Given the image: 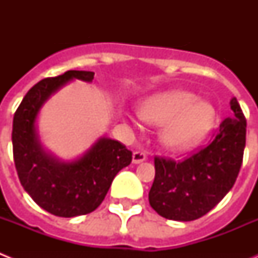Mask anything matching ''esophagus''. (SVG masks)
Returning <instances> with one entry per match:
<instances>
[{
	"mask_svg": "<svg viewBox=\"0 0 258 258\" xmlns=\"http://www.w3.org/2000/svg\"><path fill=\"white\" fill-rule=\"evenodd\" d=\"M147 159V155L145 154V152L142 151H136L133 154V163L134 164H140V163H143V161Z\"/></svg>",
	"mask_w": 258,
	"mask_h": 258,
	"instance_id": "esophagus-1",
	"label": "esophagus"
}]
</instances>
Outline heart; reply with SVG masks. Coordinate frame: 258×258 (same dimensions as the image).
Instances as JSON below:
<instances>
[{"instance_id": "b5f03b06", "label": "heart", "mask_w": 258, "mask_h": 258, "mask_svg": "<svg viewBox=\"0 0 258 258\" xmlns=\"http://www.w3.org/2000/svg\"><path fill=\"white\" fill-rule=\"evenodd\" d=\"M141 117L150 124H163L160 141L173 151L199 143L216 122V109L206 101L184 90H172L146 99L140 109Z\"/></svg>"}]
</instances>
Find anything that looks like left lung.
<instances>
[{"mask_svg": "<svg viewBox=\"0 0 258 258\" xmlns=\"http://www.w3.org/2000/svg\"><path fill=\"white\" fill-rule=\"evenodd\" d=\"M234 118H225L207 147L183 161L155 156L150 206L161 217L194 221L217 206L232 188L243 163L247 121L236 98Z\"/></svg>", "mask_w": 258, "mask_h": 258, "instance_id": "8db88e82", "label": "left lung"}]
</instances>
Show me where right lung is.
Returning <instances> with one entry per match:
<instances>
[{"instance_id":"1","label":"right lung","mask_w":258,"mask_h":258,"mask_svg":"<svg viewBox=\"0 0 258 258\" xmlns=\"http://www.w3.org/2000/svg\"><path fill=\"white\" fill-rule=\"evenodd\" d=\"M92 83L94 72L67 71L29 89L14 115L13 154L18 177L36 204L58 217H76L101 206L115 175L132 163L118 141L99 138L81 157L60 161L41 146L36 118L41 107L71 80Z\"/></svg>"}]
</instances>
